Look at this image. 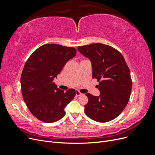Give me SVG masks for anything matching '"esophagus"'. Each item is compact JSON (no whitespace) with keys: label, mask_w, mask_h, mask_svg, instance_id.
Segmentation results:
<instances>
[{"label":"esophagus","mask_w":155,"mask_h":155,"mask_svg":"<svg viewBox=\"0 0 155 155\" xmlns=\"http://www.w3.org/2000/svg\"><path fill=\"white\" fill-rule=\"evenodd\" d=\"M76 95L77 96H82V95H83V94L81 93L79 91L76 90Z\"/></svg>","instance_id":"esophagus-1"}]
</instances>
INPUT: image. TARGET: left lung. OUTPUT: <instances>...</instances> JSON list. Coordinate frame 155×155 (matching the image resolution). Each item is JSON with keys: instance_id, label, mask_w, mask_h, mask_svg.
Masks as SVG:
<instances>
[{"instance_id": "8db88e82", "label": "left lung", "mask_w": 155, "mask_h": 155, "mask_svg": "<svg viewBox=\"0 0 155 155\" xmlns=\"http://www.w3.org/2000/svg\"><path fill=\"white\" fill-rule=\"evenodd\" d=\"M78 51L91 61L92 78L97 79L98 96L87 93L86 115L104 123L118 117L127 105L132 89L130 72L121 54L109 45L94 43L78 46Z\"/></svg>"}]
</instances>
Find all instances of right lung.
I'll return each mask as SVG.
<instances>
[{"label": "right lung", "instance_id": "add662e5", "mask_svg": "<svg viewBox=\"0 0 155 155\" xmlns=\"http://www.w3.org/2000/svg\"><path fill=\"white\" fill-rule=\"evenodd\" d=\"M76 55L74 48L46 44L37 48L25 63L21 77L23 99L31 113L43 122L53 123L63 118L64 108L76 95L74 89L64 92L54 82Z\"/></svg>", "mask_w": 155, "mask_h": 155}]
</instances>
